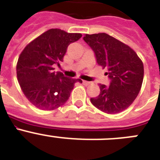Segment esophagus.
I'll use <instances>...</instances> for the list:
<instances>
[{
	"mask_svg": "<svg viewBox=\"0 0 160 160\" xmlns=\"http://www.w3.org/2000/svg\"><path fill=\"white\" fill-rule=\"evenodd\" d=\"M82 84L84 85V86H88V85L90 84V82L85 81V80H82Z\"/></svg>",
	"mask_w": 160,
	"mask_h": 160,
	"instance_id": "obj_1",
	"label": "esophagus"
}]
</instances>
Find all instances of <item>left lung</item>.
<instances>
[{
    "label": "left lung",
    "mask_w": 160,
    "mask_h": 160,
    "mask_svg": "<svg viewBox=\"0 0 160 160\" xmlns=\"http://www.w3.org/2000/svg\"><path fill=\"white\" fill-rule=\"evenodd\" d=\"M83 40L95 54L97 63L107 67L109 87L99 84L100 94L90 102L107 114L122 112L138 96L143 80V64L130 46L105 32L86 34Z\"/></svg>",
    "instance_id": "1"
}]
</instances>
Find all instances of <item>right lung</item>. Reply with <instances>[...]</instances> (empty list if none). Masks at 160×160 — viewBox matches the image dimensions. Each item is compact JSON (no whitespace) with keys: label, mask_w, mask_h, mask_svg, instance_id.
I'll return each mask as SVG.
<instances>
[{"label":"right lung","mask_w":160,"mask_h":160,"mask_svg":"<svg viewBox=\"0 0 160 160\" xmlns=\"http://www.w3.org/2000/svg\"><path fill=\"white\" fill-rule=\"evenodd\" d=\"M81 33H70L59 29L43 32L25 46L17 64V76L24 94L37 108L52 111L64 105L74 83L81 79L65 77L53 71L60 66L67 47L80 39Z\"/></svg>","instance_id":"right-lung-1"}]
</instances>
